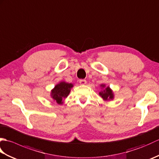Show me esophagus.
<instances>
[{"instance_id":"obj_1","label":"esophagus","mask_w":159,"mask_h":159,"mask_svg":"<svg viewBox=\"0 0 159 159\" xmlns=\"http://www.w3.org/2000/svg\"><path fill=\"white\" fill-rule=\"evenodd\" d=\"M79 83H80V85H85V84L87 83V81H86V80H85V79H80L79 80Z\"/></svg>"}]
</instances>
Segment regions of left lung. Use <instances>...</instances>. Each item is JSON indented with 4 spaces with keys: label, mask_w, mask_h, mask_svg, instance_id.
I'll return each mask as SVG.
<instances>
[{
    "label": "left lung",
    "mask_w": 159,
    "mask_h": 159,
    "mask_svg": "<svg viewBox=\"0 0 159 159\" xmlns=\"http://www.w3.org/2000/svg\"><path fill=\"white\" fill-rule=\"evenodd\" d=\"M100 86L102 88H104V89L102 91H101V92H100L99 93L100 96L102 98L103 100L105 101L113 100L114 98V95H113V91L111 89L110 87H105V85H103V84L100 85Z\"/></svg>",
    "instance_id": "8db88e82"
}]
</instances>
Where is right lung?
Returning a JSON list of instances; mask_svg holds the SVG:
<instances>
[{
  "mask_svg": "<svg viewBox=\"0 0 159 159\" xmlns=\"http://www.w3.org/2000/svg\"><path fill=\"white\" fill-rule=\"evenodd\" d=\"M72 87V83H67L64 81L61 82L52 89L50 96L57 104H62L63 100L69 95Z\"/></svg>",
  "mask_w": 159,
  "mask_h": 159,
  "instance_id": "add662e5",
  "label": "right lung"
}]
</instances>
